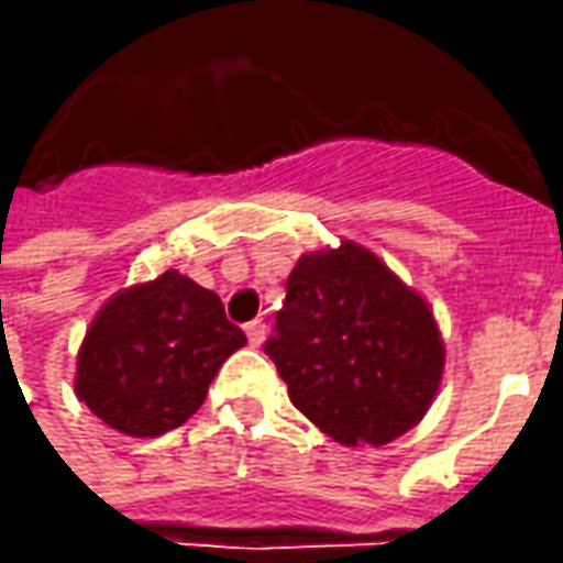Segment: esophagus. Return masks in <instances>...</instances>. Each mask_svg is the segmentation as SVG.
Here are the masks:
<instances>
[{
	"mask_svg": "<svg viewBox=\"0 0 563 563\" xmlns=\"http://www.w3.org/2000/svg\"><path fill=\"white\" fill-rule=\"evenodd\" d=\"M244 331L250 346H262V343H265V334H268V325H265L262 319H253V322H246Z\"/></svg>",
	"mask_w": 563,
	"mask_h": 563,
	"instance_id": "1",
	"label": "esophagus"
}]
</instances>
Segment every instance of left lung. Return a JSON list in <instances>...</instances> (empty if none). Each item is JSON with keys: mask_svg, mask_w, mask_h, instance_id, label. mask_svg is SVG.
Here are the masks:
<instances>
[{"mask_svg": "<svg viewBox=\"0 0 563 563\" xmlns=\"http://www.w3.org/2000/svg\"><path fill=\"white\" fill-rule=\"evenodd\" d=\"M265 353L289 401L343 446H386L422 422L446 365L428 301L353 241L298 258Z\"/></svg>", "mask_w": 563, "mask_h": 563, "instance_id": "obj_1", "label": "left lung"}]
</instances>
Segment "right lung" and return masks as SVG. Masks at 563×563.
<instances>
[{"label": "right lung", "mask_w": 563, "mask_h": 563, "mask_svg": "<svg viewBox=\"0 0 563 563\" xmlns=\"http://www.w3.org/2000/svg\"><path fill=\"white\" fill-rule=\"evenodd\" d=\"M244 343L220 295L172 268L104 301L78 350L75 395L120 434L159 437L196 413Z\"/></svg>", "instance_id": "1"}]
</instances>
